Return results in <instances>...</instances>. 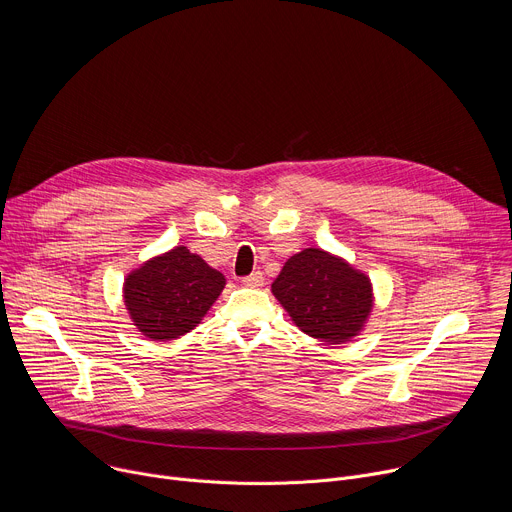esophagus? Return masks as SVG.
<instances>
[{
    "label": "esophagus",
    "instance_id": "1",
    "mask_svg": "<svg viewBox=\"0 0 512 512\" xmlns=\"http://www.w3.org/2000/svg\"><path fill=\"white\" fill-rule=\"evenodd\" d=\"M241 281H243L247 287H261V285H263V273H261V271H253L251 275H245Z\"/></svg>",
    "mask_w": 512,
    "mask_h": 512
}]
</instances>
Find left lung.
<instances>
[{
    "label": "left lung",
    "mask_w": 512,
    "mask_h": 512,
    "mask_svg": "<svg viewBox=\"0 0 512 512\" xmlns=\"http://www.w3.org/2000/svg\"><path fill=\"white\" fill-rule=\"evenodd\" d=\"M271 291L302 332L332 344L352 338L373 308L369 277L322 249L289 257Z\"/></svg>",
    "instance_id": "8db88e82"
}]
</instances>
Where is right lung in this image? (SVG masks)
Instances as JSON below:
<instances>
[{"label": "right lung", "mask_w": 512, "mask_h": 512, "mask_svg": "<svg viewBox=\"0 0 512 512\" xmlns=\"http://www.w3.org/2000/svg\"><path fill=\"white\" fill-rule=\"evenodd\" d=\"M223 287V273L186 247H176L129 273L123 298L139 332L172 340L204 318Z\"/></svg>", "instance_id": "1"}]
</instances>
